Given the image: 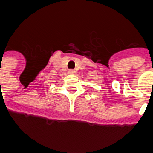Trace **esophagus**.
Segmentation results:
<instances>
[{"label":"esophagus","instance_id":"obj_1","mask_svg":"<svg viewBox=\"0 0 153 153\" xmlns=\"http://www.w3.org/2000/svg\"><path fill=\"white\" fill-rule=\"evenodd\" d=\"M68 74H70V75H75L76 72L74 71V70L70 69V70H68Z\"/></svg>","mask_w":153,"mask_h":153}]
</instances>
